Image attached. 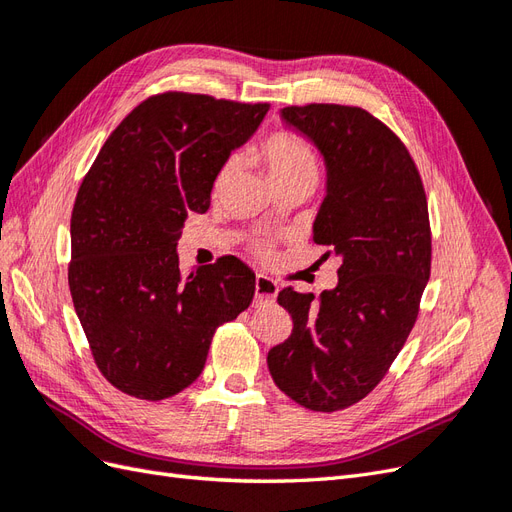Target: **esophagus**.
<instances>
[{
	"instance_id": "esophagus-1",
	"label": "esophagus",
	"mask_w": 512,
	"mask_h": 512,
	"mask_svg": "<svg viewBox=\"0 0 512 512\" xmlns=\"http://www.w3.org/2000/svg\"><path fill=\"white\" fill-rule=\"evenodd\" d=\"M254 290H256V305L271 303L277 297V282L271 280V277H267V275L258 273Z\"/></svg>"
}]
</instances>
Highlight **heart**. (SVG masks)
Returning <instances> with one entry per match:
<instances>
[{"label": "heart", "instance_id": "obj_1", "mask_svg": "<svg viewBox=\"0 0 512 512\" xmlns=\"http://www.w3.org/2000/svg\"><path fill=\"white\" fill-rule=\"evenodd\" d=\"M260 156L267 164L273 188H284V185H307L312 190L316 188L322 170L320 153L303 134L292 130L271 132L260 145ZM232 170H235V160L230 158L222 164L218 179H215V188H220ZM252 250L258 256H267L271 247L265 241H254Z\"/></svg>", "mask_w": 512, "mask_h": 512}]
</instances>
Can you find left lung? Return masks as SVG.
Here are the masks:
<instances>
[{
  "label": "left lung",
  "mask_w": 512,
  "mask_h": 512,
  "mask_svg": "<svg viewBox=\"0 0 512 512\" xmlns=\"http://www.w3.org/2000/svg\"><path fill=\"white\" fill-rule=\"evenodd\" d=\"M282 115L327 160L314 243L342 265L337 288L320 297L280 292L292 333L267 365L299 406L337 412L376 389L414 327L431 273L427 194L404 141L365 108L305 104Z\"/></svg>",
  "instance_id": "8db88e82"
}]
</instances>
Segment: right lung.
I'll return each mask as SVG.
<instances>
[{"label":"right lung","instance_id":"right-lung-1","mask_svg":"<svg viewBox=\"0 0 512 512\" xmlns=\"http://www.w3.org/2000/svg\"><path fill=\"white\" fill-rule=\"evenodd\" d=\"M269 102L188 91L149 96L106 138L70 220L68 284L100 374L130 397L181 393L205 367L211 339L254 299L235 256L181 277L177 241L205 213L213 181Z\"/></svg>","mask_w":512,"mask_h":512}]
</instances>
